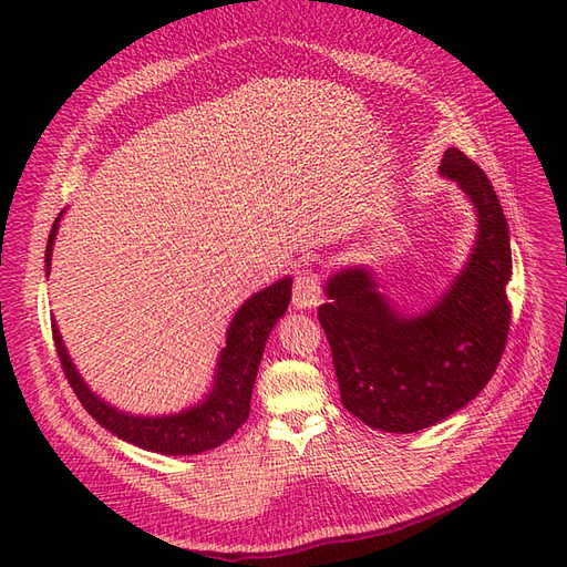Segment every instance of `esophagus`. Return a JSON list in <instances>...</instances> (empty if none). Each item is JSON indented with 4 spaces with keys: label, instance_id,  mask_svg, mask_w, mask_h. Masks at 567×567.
<instances>
[{
    "label": "esophagus",
    "instance_id": "34e87169",
    "mask_svg": "<svg viewBox=\"0 0 567 567\" xmlns=\"http://www.w3.org/2000/svg\"><path fill=\"white\" fill-rule=\"evenodd\" d=\"M319 277L312 269H305L296 277L293 286V307L296 310H312L319 305Z\"/></svg>",
    "mask_w": 567,
    "mask_h": 567
}]
</instances>
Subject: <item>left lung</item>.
Returning a JSON list of instances; mask_svg holds the SVG:
<instances>
[{"mask_svg":"<svg viewBox=\"0 0 567 567\" xmlns=\"http://www.w3.org/2000/svg\"><path fill=\"white\" fill-rule=\"evenodd\" d=\"M440 175L475 210L466 262L423 312L394 302L369 265L336 269L319 307L340 400L350 414L385 433H416L466 406L499 364L511 305V244L504 210L487 175L447 148Z\"/></svg>","mask_w":567,"mask_h":567,"instance_id":"8db88e82","label":"left lung"}]
</instances>
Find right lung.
I'll use <instances>...</instances> for the list:
<instances>
[{"instance_id": "obj_1", "label": "right lung", "mask_w": 567, "mask_h": 567, "mask_svg": "<svg viewBox=\"0 0 567 567\" xmlns=\"http://www.w3.org/2000/svg\"><path fill=\"white\" fill-rule=\"evenodd\" d=\"M63 213L65 210L59 213L47 241V277L51 271V255H54ZM290 286H293V279L284 277L269 284L267 288L257 290V293H252L238 307L227 326V346L217 354L208 392L198 402L184 406L182 411H173V414H132V411L117 409L115 404L101 398V394H96L87 385V381L82 379V373L73 364L56 319H51V331H54L56 352L61 357L68 383H71L78 400L99 425H104L117 440H125L134 444V447L156 454H200L225 444L248 421L257 367H260L271 329L288 310Z\"/></svg>"}]
</instances>
